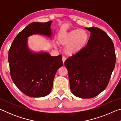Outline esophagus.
Instances as JSON below:
<instances>
[{"mask_svg":"<svg viewBox=\"0 0 121 121\" xmlns=\"http://www.w3.org/2000/svg\"><path fill=\"white\" fill-rule=\"evenodd\" d=\"M62 62H63V64H64V63H65V56H62Z\"/></svg>","mask_w":121,"mask_h":121,"instance_id":"34e87169","label":"esophagus"}]
</instances>
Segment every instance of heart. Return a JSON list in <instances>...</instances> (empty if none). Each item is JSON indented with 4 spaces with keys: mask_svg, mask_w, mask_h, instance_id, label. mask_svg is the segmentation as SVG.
<instances>
[{
    "mask_svg": "<svg viewBox=\"0 0 121 121\" xmlns=\"http://www.w3.org/2000/svg\"><path fill=\"white\" fill-rule=\"evenodd\" d=\"M88 38V34L85 30L74 29L59 35L58 41L62 45H67L65 50L68 54H73L85 45Z\"/></svg>",
    "mask_w": 121,
    "mask_h": 121,
    "instance_id": "heart-1",
    "label": "heart"
}]
</instances>
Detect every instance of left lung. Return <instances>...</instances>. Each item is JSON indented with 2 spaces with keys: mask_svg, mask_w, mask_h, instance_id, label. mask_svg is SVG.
I'll list each match as a JSON object with an SVG mask.
<instances>
[{
  "mask_svg": "<svg viewBox=\"0 0 121 121\" xmlns=\"http://www.w3.org/2000/svg\"><path fill=\"white\" fill-rule=\"evenodd\" d=\"M91 32L87 45L67 59L70 88L76 97H95L109 83L116 62L114 44L109 36L97 27L85 28Z\"/></svg>",
  "mask_w": 121,
  "mask_h": 121,
  "instance_id": "left-lung-1",
  "label": "left lung"
}]
</instances>
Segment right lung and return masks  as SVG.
<instances>
[{"label": "right lung", "mask_w": 121, "mask_h": 121, "mask_svg": "<svg viewBox=\"0 0 121 121\" xmlns=\"http://www.w3.org/2000/svg\"><path fill=\"white\" fill-rule=\"evenodd\" d=\"M52 21L32 22L14 38L9 51L12 79L24 95L31 97L48 95L58 69L62 66V56H51L48 53H32L27 48V37L39 34L50 36Z\"/></svg>", "instance_id": "right-lung-1"}]
</instances>
